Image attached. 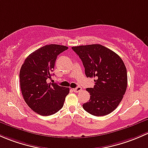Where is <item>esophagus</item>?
I'll return each mask as SVG.
<instances>
[{"label":"esophagus","mask_w":148,"mask_h":148,"mask_svg":"<svg viewBox=\"0 0 148 148\" xmlns=\"http://www.w3.org/2000/svg\"><path fill=\"white\" fill-rule=\"evenodd\" d=\"M73 90H74L75 92H80V91L82 90V88H81V87L78 86V87H77V88H74Z\"/></svg>","instance_id":"1"}]
</instances>
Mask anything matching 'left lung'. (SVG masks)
I'll use <instances>...</instances> for the list:
<instances>
[{"label": "left lung", "mask_w": 148, "mask_h": 148, "mask_svg": "<svg viewBox=\"0 0 148 148\" xmlns=\"http://www.w3.org/2000/svg\"><path fill=\"white\" fill-rule=\"evenodd\" d=\"M83 62L87 77H95L93 88H87L90 95L83 109L95 116L112 112L120 104L127 85L126 67L121 58L100 45L72 47Z\"/></svg>", "instance_id": "8db88e82"}]
</instances>
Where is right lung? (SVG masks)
I'll return each mask as SVG.
<instances>
[{
    "label": "right lung",
    "instance_id": "obj_1",
    "mask_svg": "<svg viewBox=\"0 0 148 148\" xmlns=\"http://www.w3.org/2000/svg\"><path fill=\"white\" fill-rule=\"evenodd\" d=\"M68 48L46 45L30 53L21 66L19 77L23 97L30 109L39 115L48 116L58 112L69 93V88L46 82L51 77L57 56Z\"/></svg>",
    "mask_w": 148,
    "mask_h": 148
}]
</instances>
